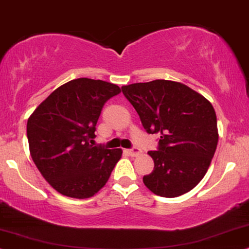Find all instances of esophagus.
<instances>
[{
    "instance_id": "1",
    "label": "esophagus",
    "mask_w": 249,
    "mask_h": 249,
    "mask_svg": "<svg viewBox=\"0 0 249 249\" xmlns=\"http://www.w3.org/2000/svg\"><path fill=\"white\" fill-rule=\"evenodd\" d=\"M127 153L129 156H131V157H137V156H140L141 153H142V151H141L140 149H129V150H127Z\"/></svg>"
}]
</instances>
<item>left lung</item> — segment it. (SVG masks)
Wrapping results in <instances>:
<instances>
[{
    "instance_id": "1",
    "label": "left lung",
    "mask_w": 249,
    "mask_h": 249,
    "mask_svg": "<svg viewBox=\"0 0 249 249\" xmlns=\"http://www.w3.org/2000/svg\"><path fill=\"white\" fill-rule=\"evenodd\" d=\"M121 89L144 129L160 135L157 151L148 152L155 167L143 177L144 185L162 197L188 193L203 179L218 143L211 103L182 83L166 79Z\"/></svg>"
}]
</instances>
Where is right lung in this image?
<instances>
[{"label": "right lung", "instance_id": "right-lung-1", "mask_svg": "<svg viewBox=\"0 0 249 249\" xmlns=\"http://www.w3.org/2000/svg\"><path fill=\"white\" fill-rule=\"evenodd\" d=\"M118 85L77 78L54 90L27 120V140L36 166L57 193L89 198L106 185L121 149L92 146L105 103Z\"/></svg>", "mask_w": 249, "mask_h": 249}]
</instances>
